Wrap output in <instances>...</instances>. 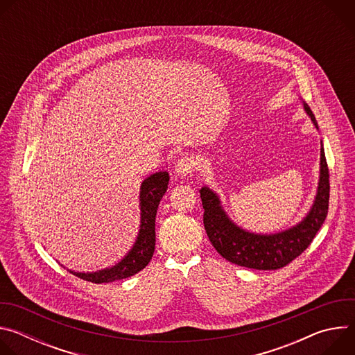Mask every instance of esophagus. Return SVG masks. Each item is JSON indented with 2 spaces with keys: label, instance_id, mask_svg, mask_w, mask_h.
<instances>
[{
  "label": "esophagus",
  "instance_id": "1",
  "mask_svg": "<svg viewBox=\"0 0 355 355\" xmlns=\"http://www.w3.org/2000/svg\"><path fill=\"white\" fill-rule=\"evenodd\" d=\"M195 166H196V162H195V159H193L192 156H189V155L182 156V157L177 162V164H175V173H177L181 178H184V177L192 174Z\"/></svg>",
  "mask_w": 355,
  "mask_h": 355
}]
</instances>
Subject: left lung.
<instances>
[{"label": "left lung", "instance_id": "8db88e82", "mask_svg": "<svg viewBox=\"0 0 355 355\" xmlns=\"http://www.w3.org/2000/svg\"><path fill=\"white\" fill-rule=\"evenodd\" d=\"M306 114L318 128L313 112L303 103ZM319 129V128H318ZM204 207V226L219 254L227 261L252 270H278L305 251L322 227L329 212V167L323 146L320 148V178L313 205L300 223L274 233L257 234L239 227L223 211L218 195L208 187L199 189Z\"/></svg>", "mask_w": 355, "mask_h": 355}]
</instances>
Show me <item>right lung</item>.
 <instances>
[{
  "instance_id": "obj_1",
  "label": "right lung",
  "mask_w": 355,
  "mask_h": 355,
  "mask_svg": "<svg viewBox=\"0 0 355 355\" xmlns=\"http://www.w3.org/2000/svg\"><path fill=\"white\" fill-rule=\"evenodd\" d=\"M168 173L159 171L147 177L140 187V229L132 250L116 266L96 272H70L81 279L104 284L129 278L141 271L153 257L156 247V214L168 188Z\"/></svg>"
}]
</instances>
